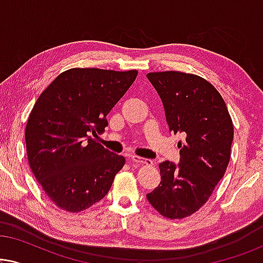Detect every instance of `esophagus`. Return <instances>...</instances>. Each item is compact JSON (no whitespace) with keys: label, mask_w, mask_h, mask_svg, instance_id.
<instances>
[{"label":"esophagus","mask_w":263,"mask_h":263,"mask_svg":"<svg viewBox=\"0 0 263 263\" xmlns=\"http://www.w3.org/2000/svg\"><path fill=\"white\" fill-rule=\"evenodd\" d=\"M132 161L135 165H152L153 164V161L151 159H145V158H141L139 156H133Z\"/></svg>","instance_id":"obj_1"}]
</instances>
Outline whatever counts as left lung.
Listing matches in <instances>:
<instances>
[{"mask_svg":"<svg viewBox=\"0 0 263 263\" xmlns=\"http://www.w3.org/2000/svg\"><path fill=\"white\" fill-rule=\"evenodd\" d=\"M168 129L182 134L179 163L159 164L161 181L147 200L161 215L182 219L199 211L224 177L231 157L233 124L226 104L204 79L182 71L148 73Z\"/></svg>","mask_w":263,"mask_h":263,"instance_id":"left-lung-1","label":"left lung"}]
</instances>
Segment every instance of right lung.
I'll list each match as a JSON object with an SVG mask.
<instances>
[{
	"instance_id": "obj_1",
	"label": "right lung",
	"mask_w": 263,
	"mask_h": 263,
	"mask_svg": "<svg viewBox=\"0 0 263 263\" xmlns=\"http://www.w3.org/2000/svg\"><path fill=\"white\" fill-rule=\"evenodd\" d=\"M138 71L73 68L39 96L28 117L25 140L28 164L56 206L77 213L109 193L124 157L96 141L106 116Z\"/></svg>"
}]
</instances>
